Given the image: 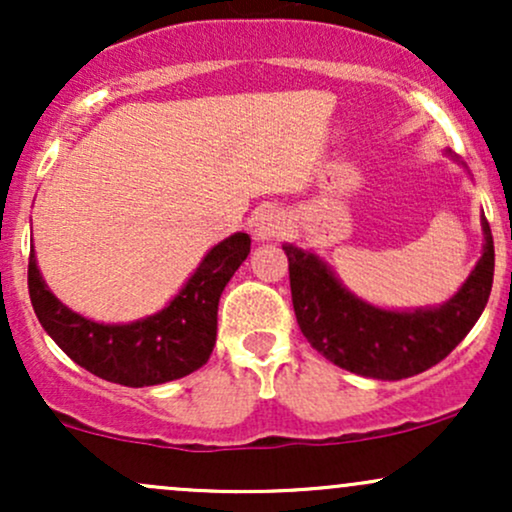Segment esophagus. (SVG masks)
Masks as SVG:
<instances>
[{
  "label": "esophagus",
  "mask_w": 512,
  "mask_h": 512,
  "mask_svg": "<svg viewBox=\"0 0 512 512\" xmlns=\"http://www.w3.org/2000/svg\"><path fill=\"white\" fill-rule=\"evenodd\" d=\"M286 226H289V221H286L284 211H279L276 207H267V209H262L255 219V238L257 240H274V238L284 236Z\"/></svg>",
  "instance_id": "1"
}]
</instances>
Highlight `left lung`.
<instances>
[{
	"mask_svg": "<svg viewBox=\"0 0 512 512\" xmlns=\"http://www.w3.org/2000/svg\"><path fill=\"white\" fill-rule=\"evenodd\" d=\"M462 289L438 308L383 310L356 298L315 252L284 245L298 327L334 366L375 380H402L443 361L484 313L493 284V236Z\"/></svg>",
	"mask_w": 512,
	"mask_h": 512,
	"instance_id": "1",
	"label": "left lung"
}]
</instances>
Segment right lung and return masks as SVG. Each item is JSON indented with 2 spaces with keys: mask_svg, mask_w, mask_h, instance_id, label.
Masks as SVG:
<instances>
[{
  "mask_svg": "<svg viewBox=\"0 0 512 512\" xmlns=\"http://www.w3.org/2000/svg\"><path fill=\"white\" fill-rule=\"evenodd\" d=\"M248 255V233H233L204 255L197 272L166 308L127 325L93 322L57 301L40 276L33 250L28 257V293L43 330L88 373L127 387L161 385L185 378L209 361L216 344L219 298Z\"/></svg>",
  "mask_w": 512,
  "mask_h": 512,
  "instance_id": "right-lung-1",
  "label": "right lung"
}]
</instances>
